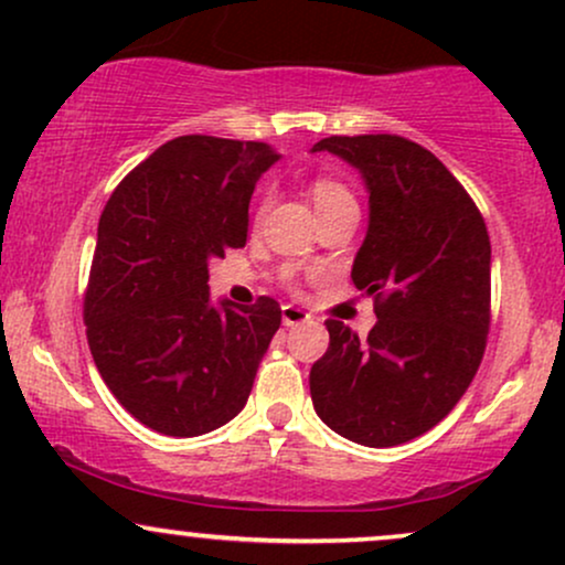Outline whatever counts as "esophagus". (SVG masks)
Listing matches in <instances>:
<instances>
[{
  "label": "esophagus",
  "mask_w": 565,
  "mask_h": 565,
  "mask_svg": "<svg viewBox=\"0 0 565 565\" xmlns=\"http://www.w3.org/2000/svg\"><path fill=\"white\" fill-rule=\"evenodd\" d=\"M308 319H310V316L305 313L302 308H297V305H284V308H281L284 327H297V323H305Z\"/></svg>",
  "instance_id": "obj_1"
}]
</instances>
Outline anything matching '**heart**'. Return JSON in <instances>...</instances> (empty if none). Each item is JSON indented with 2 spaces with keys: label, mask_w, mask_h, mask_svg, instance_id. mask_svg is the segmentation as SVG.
I'll return each mask as SVG.
<instances>
[{
  "label": "heart",
  "mask_w": 565,
  "mask_h": 565,
  "mask_svg": "<svg viewBox=\"0 0 565 565\" xmlns=\"http://www.w3.org/2000/svg\"><path fill=\"white\" fill-rule=\"evenodd\" d=\"M310 196H313V204L319 212L334 210V206H345V204H355L353 193L348 191L340 180L332 178H319L313 185H310Z\"/></svg>",
  "instance_id": "b5f03b06"
}]
</instances>
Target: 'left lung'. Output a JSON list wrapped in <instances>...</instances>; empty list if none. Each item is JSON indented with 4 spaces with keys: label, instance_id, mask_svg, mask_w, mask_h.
<instances>
[{
    "label": "left lung",
    "instance_id": "8db88e82",
    "mask_svg": "<svg viewBox=\"0 0 565 565\" xmlns=\"http://www.w3.org/2000/svg\"><path fill=\"white\" fill-rule=\"evenodd\" d=\"M310 151L334 153L364 180L369 228L350 278L377 300L366 340L327 321L329 350L310 369V398L353 444H406L451 412L483 359L489 233L468 191L417 142L334 135Z\"/></svg>",
    "mask_w": 565,
    "mask_h": 565
}]
</instances>
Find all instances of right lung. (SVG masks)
I'll return each instance as SVG.
<instances>
[{"mask_svg": "<svg viewBox=\"0 0 565 565\" xmlns=\"http://www.w3.org/2000/svg\"><path fill=\"white\" fill-rule=\"evenodd\" d=\"M281 153L185 135L121 180L97 223L84 321L97 372L142 425L193 438L242 412L281 308L212 300L210 260L246 244L249 199Z\"/></svg>", "mask_w": 565, "mask_h": 565, "instance_id": "obj_1", "label": "right lung"}]
</instances>
